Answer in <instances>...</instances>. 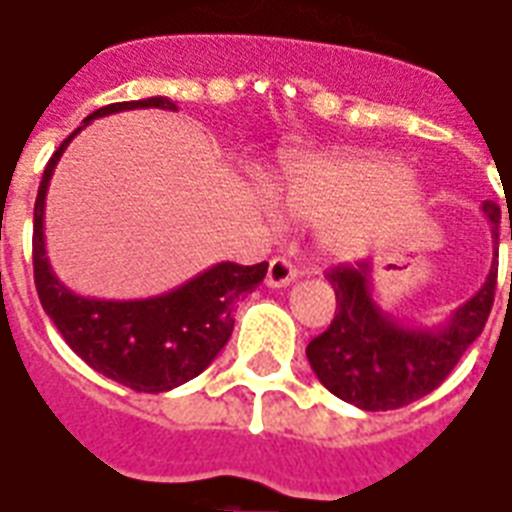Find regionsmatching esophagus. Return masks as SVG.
<instances>
[{"label":"esophagus","instance_id":"1","mask_svg":"<svg viewBox=\"0 0 512 512\" xmlns=\"http://www.w3.org/2000/svg\"><path fill=\"white\" fill-rule=\"evenodd\" d=\"M297 272L300 270H297L286 256H275V259L270 261V267H267V278H264V283L272 286V289H281V286H289V283L297 278Z\"/></svg>","mask_w":512,"mask_h":512}]
</instances>
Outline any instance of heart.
<instances>
[{
  "label": "heart",
  "mask_w": 512,
  "mask_h": 512,
  "mask_svg": "<svg viewBox=\"0 0 512 512\" xmlns=\"http://www.w3.org/2000/svg\"><path fill=\"white\" fill-rule=\"evenodd\" d=\"M278 196L292 218L324 223L322 245L335 256H360L420 204V188L384 158L289 160Z\"/></svg>",
  "instance_id": "heart-1"
}]
</instances>
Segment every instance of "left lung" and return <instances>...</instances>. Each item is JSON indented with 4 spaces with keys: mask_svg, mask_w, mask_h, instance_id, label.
I'll return each mask as SVG.
<instances>
[{
    "mask_svg": "<svg viewBox=\"0 0 512 512\" xmlns=\"http://www.w3.org/2000/svg\"><path fill=\"white\" fill-rule=\"evenodd\" d=\"M483 212L491 220L496 256L502 215L494 201H486ZM496 267L499 261L494 259L480 292L439 327H409L382 311L371 294V261L333 267L327 281L338 300L335 319L305 349L316 379L341 401L365 412L401 409L428 395L483 333L494 305Z\"/></svg>",
    "mask_w": 512,
    "mask_h": 512,
    "instance_id": "obj_1",
    "label": "left lung"
}]
</instances>
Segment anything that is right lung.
<instances>
[{
  "instance_id": "add662e5",
  "label": "right lung",
  "mask_w": 512,
  "mask_h": 512,
  "mask_svg": "<svg viewBox=\"0 0 512 512\" xmlns=\"http://www.w3.org/2000/svg\"><path fill=\"white\" fill-rule=\"evenodd\" d=\"M130 108H166L177 111L169 98L128 100L92 111L81 128L92 119L108 117ZM73 130L48 160L35 201V234L32 261L35 286L43 311L57 324L67 346L98 374L125 384L136 393H166L171 387L190 382L218 357L234 330V302L253 292L264 275L267 261L242 267L220 261L188 283L147 300H95L70 292L59 281L46 256L43 212L51 174L57 169Z\"/></svg>"
}]
</instances>
